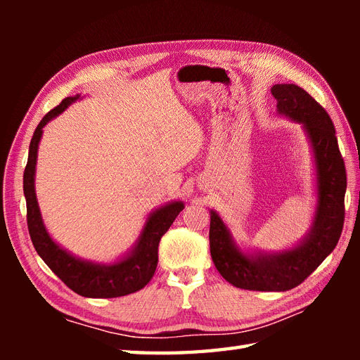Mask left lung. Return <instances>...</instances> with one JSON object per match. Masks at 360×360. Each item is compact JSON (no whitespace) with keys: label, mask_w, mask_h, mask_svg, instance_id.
Listing matches in <instances>:
<instances>
[{"label":"left lung","mask_w":360,"mask_h":360,"mask_svg":"<svg viewBox=\"0 0 360 360\" xmlns=\"http://www.w3.org/2000/svg\"><path fill=\"white\" fill-rule=\"evenodd\" d=\"M277 114L302 125L314 162L316 209L307 235L281 250L241 249L231 229L210 210V255L231 285L249 290H288L314 272L340 238L345 218L347 170L331 117L307 91L292 83L271 88Z\"/></svg>","instance_id":"1"}]
</instances>
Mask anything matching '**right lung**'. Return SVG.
Here are the masks:
<instances>
[{"instance_id": "add662e5", "label": "right lung", "mask_w": 360, "mask_h": 360, "mask_svg": "<svg viewBox=\"0 0 360 360\" xmlns=\"http://www.w3.org/2000/svg\"><path fill=\"white\" fill-rule=\"evenodd\" d=\"M82 98L80 94L63 98L62 103L46 114L34 131L29 145L27 165L25 168V176H22L29 235L37 254L74 292L89 298L122 297L142 289L153 278L158 266L159 241L170 229L179 212L184 209V202L179 200L168 201L160 207L151 210L133 246L111 263H98L75 257L70 250L60 246L57 241H53L43 223L35 193L38 145L41 141L43 128L52 119L60 116L71 103L82 101Z\"/></svg>"}]
</instances>
